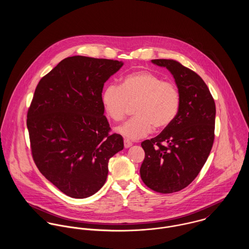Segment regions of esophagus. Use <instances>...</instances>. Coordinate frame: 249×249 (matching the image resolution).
Wrapping results in <instances>:
<instances>
[{
    "mask_svg": "<svg viewBox=\"0 0 249 249\" xmlns=\"http://www.w3.org/2000/svg\"><path fill=\"white\" fill-rule=\"evenodd\" d=\"M124 147L127 148V147H129V146L132 145V142H130L129 140H127V139H124Z\"/></svg>",
    "mask_w": 249,
    "mask_h": 249,
    "instance_id": "1",
    "label": "esophagus"
}]
</instances>
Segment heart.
Wrapping results in <instances>:
<instances>
[{
    "mask_svg": "<svg viewBox=\"0 0 249 249\" xmlns=\"http://www.w3.org/2000/svg\"><path fill=\"white\" fill-rule=\"evenodd\" d=\"M181 97L177 84L163 81L147 71L131 72L121 81V85H108L103 93V105L107 115L115 122L123 121L129 106L134 118L117 128L129 140H137L149 134L153 126L163 130L170 126L178 116Z\"/></svg>",
    "mask_w": 249,
    "mask_h": 249,
    "instance_id": "heart-1",
    "label": "heart"
}]
</instances>
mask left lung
Masks as SVG:
<instances>
[{"mask_svg":"<svg viewBox=\"0 0 249 249\" xmlns=\"http://www.w3.org/2000/svg\"><path fill=\"white\" fill-rule=\"evenodd\" d=\"M152 63L173 73L181 103L172 124L141 143L144 159L140 175L149 189L172 194L194 181L210 154L215 106L209 88L196 71L174 59H153Z\"/></svg>","mask_w":249,"mask_h":249,"instance_id":"8db88e82","label":"left lung"}]
</instances>
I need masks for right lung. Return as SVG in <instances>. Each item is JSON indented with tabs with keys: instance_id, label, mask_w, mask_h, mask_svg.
Masks as SVG:
<instances>
[{
	"instance_id": "obj_1",
	"label": "right lung",
	"mask_w": 249,
	"mask_h": 249,
	"mask_svg": "<svg viewBox=\"0 0 249 249\" xmlns=\"http://www.w3.org/2000/svg\"><path fill=\"white\" fill-rule=\"evenodd\" d=\"M122 61L75 55L36 86L27 126L40 173L65 195L85 198L106 183L109 159L124 148L104 115L105 82Z\"/></svg>"
}]
</instances>
